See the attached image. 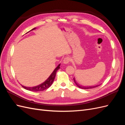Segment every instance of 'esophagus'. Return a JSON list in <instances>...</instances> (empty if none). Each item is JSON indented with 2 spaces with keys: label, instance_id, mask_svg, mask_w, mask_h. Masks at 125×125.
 Listing matches in <instances>:
<instances>
[{
  "label": "esophagus",
  "instance_id": "1",
  "mask_svg": "<svg viewBox=\"0 0 125 125\" xmlns=\"http://www.w3.org/2000/svg\"><path fill=\"white\" fill-rule=\"evenodd\" d=\"M69 62H70V58L69 57H65L63 60V63L64 64L68 63Z\"/></svg>",
  "mask_w": 125,
  "mask_h": 125
}]
</instances>
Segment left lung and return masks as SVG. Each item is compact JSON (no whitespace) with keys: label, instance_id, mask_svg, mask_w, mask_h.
Listing matches in <instances>:
<instances>
[{"label":"left lung","instance_id":"obj_1","mask_svg":"<svg viewBox=\"0 0 125 125\" xmlns=\"http://www.w3.org/2000/svg\"><path fill=\"white\" fill-rule=\"evenodd\" d=\"M73 80L75 82V84H76V85L79 87V88L80 89H93V88H96V87H97L99 86L100 85H93V86H83V85H82L81 84H80L79 83H77V82L75 81V78H73Z\"/></svg>","mask_w":125,"mask_h":125}]
</instances>
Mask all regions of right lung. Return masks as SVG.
<instances>
[{
	"instance_id": "1",
	"label": "right lung",
	"mask_w": 125,
	"mask_h": 125,
	"mask_svg": "<svg viewBox=\"0 0 125 125\" xmlns=\"http://www.w3.org/2000/svg\"><path fill=\"white\" fill-rule=\"evenodd\" d=\"M36 29V28L33 29L32 30H34ZM60 63L56 67V68L54 69V70L52 71V73H51V74L50 75L46 80H45L42 83H41L38 85H36L35 86L32 87H29V86H25L21 84L23 88L29 91H34V92H38V91H44V90L48 89L49 87H50L51 85L52 84V82H53L55 76L56 74V72L59 68H60Z\"/></svg>"
}]
</instances>
